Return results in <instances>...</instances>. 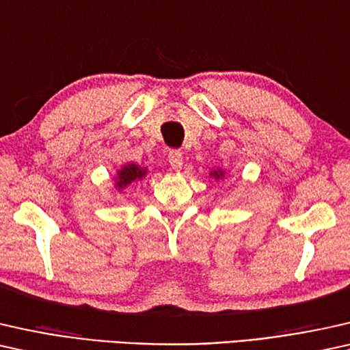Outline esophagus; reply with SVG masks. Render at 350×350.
Listing matches in <instances>:
<instances>
[{
    "mask_svg": "<svg viewBox=\"0 0 350 350\" xmlns=\"http://www.w3.org/2000/svg\"><path fill=\"white\" fill-rule=\"evenodd\" d=\"M168 160L170 165L173 170H180L182 165H184V157H182V152L179 150H171L168 154Z\"/></svg>",
    "mask_w": 350,
    "mask_h": 350,
    "instance_id": "obj_1",
    "label": "esophagus"
}]
</instances>
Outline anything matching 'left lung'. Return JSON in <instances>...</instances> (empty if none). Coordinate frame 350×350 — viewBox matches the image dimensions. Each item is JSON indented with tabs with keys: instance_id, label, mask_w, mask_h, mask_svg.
Segmentation results:
<instances>
[{
	"instance_id": "1",
	"label": "left lung",
	"mask_w": 350,
	"mask_h": 350,
	"mask_svg": "<svg viewBox=\"0 0 350 350\" xmlns=\"http://www.w3.org/2000/svg\"><path fill=\"white\" fill-rule=\"evenodd\" d=\"M225 176H226V173H225L224 168H214V170L209 173V177H214L215 180H224Z\"/></svg>"
}]
</instances>
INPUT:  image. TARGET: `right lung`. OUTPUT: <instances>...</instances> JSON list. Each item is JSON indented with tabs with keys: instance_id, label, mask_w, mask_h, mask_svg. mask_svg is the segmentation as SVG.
<instances>
[{
	"instance_id": "1",
	"label": "right lung",
	"mask_w": 350,
	"mask_h": 350,
	"mask_svg": "<svg viewBox=\"0 0 350 350\" xmlns=\"http://www.w3.org/2000/svg\"><path fill=\"white\" fill-rule=\"evenodd\" d=\"M147 174H149V170H147L146 166L135 163V161L122 165L120 168L116 171L114 177H112V180H114V190L119 191V193H124L130 185L144 180Z\"/></svg>"
}]
</instances>
